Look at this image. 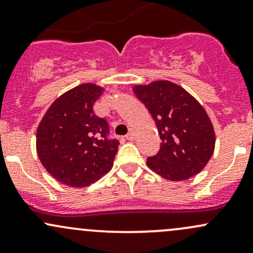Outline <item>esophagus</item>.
Returning a JSON list of instances; mask_svg holds the SVG:
<instances>
[{
	"label": "esophagus",
	"mask_w": 253,
	"mask_h": 253,
	"mask_svg": "<svg viewBox=\"0 0 253 253\" xmlns=\"http://www.w3.org/2000/svg\"><path fill=\"white\" fill-rule=\"evenodd\" d=\"M134 138H135L134 129H129V132L126 134V139L127 140H134Z\"/></svg>",
	"instance_id": "1"
}]
</instances>
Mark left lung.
<instances>
[{
	"instance_id": "left-lung-1",
	"label": "left lung",
	"mask_w": 253,
	"mask_h": 253,
	"mask_svg": "<svg viewBox=\"0 0 253 253\" xmlns=\"http://www.w3.org/2000/svg\"><path fill=\"white\" fill-rule=\"evenodd\" d=\"M133 91L149 109L162 140L158 153L147 158L150 169L169 181L197 175L215 147V133L205 108L169 81L135 85Z\"/></svg>"
}]
</instances>
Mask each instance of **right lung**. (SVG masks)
<instances>
[{
  "instance_id": "1",
  "label": "right lung",
  "mask_w": 253,
  "mask_h": 253,
  "mask_svg": "<svg viewBox=\"0 0 253 253\" xmlns=\"http://www.w3.org/2000/svg\"><path fill=\"white\" fill-rule=\"evenodd\" d=\"M102 92L91 83L69 90L51 104L37 129L40 162L69 187H88L114 164L119 140L108 138V123L94 112Z\"/></svg>"
}]
</instances>
